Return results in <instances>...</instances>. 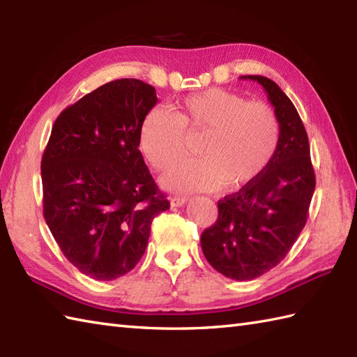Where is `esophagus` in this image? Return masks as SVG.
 <instances>
[{"instance_id":"1","label":"esophagus","mask_w":357,"mask_h":357,"mask_svg":"<svg viewBox=\"0 0 357 357\" xmlns=\"http://www.w3.org/2000/svg\"><path fill=\"white\" fill-rule=\"evenodd\" d=\"M187 201L188 199L185 198V196H173V198H170V206L172 207H183Z\"/></svg>"}]
</instances>
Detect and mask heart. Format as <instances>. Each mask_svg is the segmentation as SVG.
<instances>
[{
	"mask_svg": "<svg viewBox=\"0 0 357 357\" xmlns=\"http://www.w3.org/2000/svg\"><path fill=\"white\" fill-rule=\"evenodd\" d=\"M199 142L201 159L185 161L164 178L176 192H210L229 184H253L275 158L280 124L268 104L239 93L208 89L185 96L178 112L153 109L142 121L139 149L155 170L165 172L187 155L188 136Z\"/></svg>",
	"mask_w": 357,
	"mask_h": 357,
	"instance_id": "b5f03b06",
	"label": "heart"
}]
</instances>
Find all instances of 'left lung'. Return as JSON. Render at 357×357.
<instances>
[{
  "label": "left lung",
  "mask_w": 357,
  "mask_h": 357,
  "mask_svg": "<svg viewBox=\"0 0 357 357\" xmlns=\"http://www.w3.org/2000/svg\"><path fill=\"white\" fill-rule=\"evenodd\" d=\"M241 78L267 92L280 124L279 147L259 179L218 202V219L202 231L201 247L216 271L252 280L276 267L299 238L316 178L305 127L290 98L261 75Z\"/></svg>",
  "instance_id": "8db88e82"
}]
</instances>
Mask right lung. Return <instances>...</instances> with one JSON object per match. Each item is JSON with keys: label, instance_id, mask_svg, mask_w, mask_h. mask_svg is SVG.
<instances>
[{"label": "right lung", "instance_id": "obj_1", "mask_svg": "<svg viewBox=\"0 0 357 357\" xmlns=\"http://www.w3.org/2000/svg\"><path fill=\"white\" fill-rule=\"evenodd\" d=\"M156 102L147 82L110 81L52 127L41 161L44 219L63 255L92 279L133 270L153 218L170 208L139 151L142 121Z\"/></svg>", "mask_w": 357, "mask_h": 357}]
</instances>
